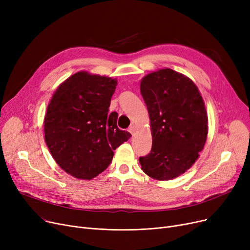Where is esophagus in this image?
<instances>
[{"mask_svg":"<svg viewBox=\"0 0 250 250\" xmlns=\"http://www.w3.org/2000/svg\"><path fill=\"white\" fill-rule=\"evenodd\" d=\"M135 130H136V125H130V127L128 128V132L132 135L135 134Z\"/></svg>","mask_w":250,"mask_h":250,"instance_id":"obj_1","label":"esophagus"}]
</instances>
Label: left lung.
Returning a JSON list of instances; mask_svg holds the SVG:
<instances>
[{
  "instance_id": "obj_1",
  "label": "left lung",
  "mask_w": 250,
  "mask_h": 250,
  "mask_svg": "<svg viewBox=\"0 0 250 250\" xmlns=\"http://www.w3.org/2000/svg\"><path fill=\"white\" fill-rule=\"evenodd\" d=\"M153 138L151 152L140 157L142 170L156 180H170L188 170L199 158L208 136L205 102L190 79L171 69L142 79Z\"/></svg>"
}]
</instances>
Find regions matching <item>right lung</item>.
<instances>
[{
    "instance_id": "right-lung-1",
    "label": "right lung",
    "mask_w": 250,
    "mask_h": 250,
    "mask_svg": "<svg viewBox=\"0 0 250 250\" xmlns=\"http://www.w3.org/2000/svg\"><path fill=\"white\" fill-rule=\"evenodd\" d=\"M116 79L78 72L52 95L44 116L46 146L68 174L90 180L108 167L113 151L132 135L117 127L108 114Z\"/></svg>"
}]
</instances>
